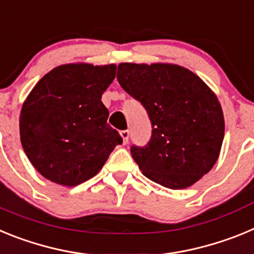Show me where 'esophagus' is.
<instances>
[{"label":"esophagus","instance_id":"1","mask_svg":"<svg viewBox=\"0 0 254 254\" xmlns=\"http://www.w3.org/2000/svg\"><path fill=\"white\" fill-rule=\"evenodd\" d=\"M121 136L123 138V143H127L128 142V138H129V131L128 129H125V131H121Z\"/></svg>","mask_w":254,"mask_h":254}]
</instances>
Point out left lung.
<instances>
[{"label":"left lung","mask_w":254,"mask_h":254,"mask_svg":"<svg viewBox=\"0 0 254 254\" xmlns=\"http://www.w3.org/2000/svg\"><path fill=\"white\" fill-rule=\"evenodd\" d=\"M117 80L151 121L145 146H131L142 174L170 188H187L211 170L224 140L221 105L190 69L170 64H120Z\"/></svg>","instance_id":"1"}]
</instances>
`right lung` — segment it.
Here are the masks:
<instances>
[{
  "instance_id": "1",
  "label": "right lung",
  "mask_w": 254,
  "mask_h": 254,
  "mask_svg": "<svg viewBox=\"0 0 254 254\" xmlns=\"http://www.w3.org/2000/svg\"><path fill=\"white\" fill-rule=\"evenodd\" d=\"M116 64H62L44 75L20 114V140L33 167L49 181L73 187L93 178L122 143L107 123L102 95Z\"/></svg>"
}]
</instances>
